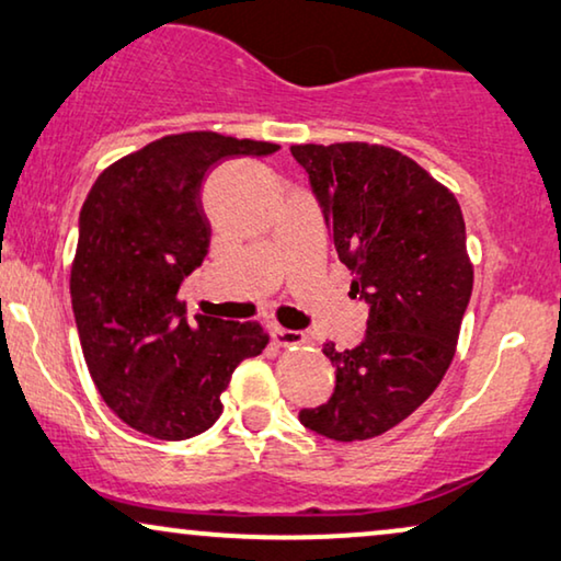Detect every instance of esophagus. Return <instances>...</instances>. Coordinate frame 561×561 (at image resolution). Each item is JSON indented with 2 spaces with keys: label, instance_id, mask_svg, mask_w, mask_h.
Returning <instances> with one entry per match:
<instances>
[{
  "label": "esophagus",
  "instance_id": "34e87169",
  "mask_svg": "<svg viewBox=\"0 0 561 561\" xmlns=\"http://www.w3.org/2000/svg\"><path fill=\"white\" fill-rule=\"evenodd\" d=\"M270 337L274 345H282V348H287V345H299L305 343V335L297 333V330H287V328H279L274 325L270 328Z\"/></svg>",
  "mask_w": 561,
  "mask_h": 561
}]
</instances>
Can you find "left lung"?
<instances>
[{
	"instance_id": "8db88e82",
	"label": "left lung",
	"mask_w": 561,
	"mask_h": 561,
	"mask_svg": "<svg viewBox=\"0 0 561 561\" xmlns=\"http://www.w3.org/2000/svg\"><path fill=\"white\" fill-rule=\"evenodd\" d=\"M289 152L353 272V297L368 305L356 348L322 345L335 391L299 422L337 442L378 437L422 407L453 363L472 291L460 203L391 147L341 141Z\"/></svg>"
}]
</instances>
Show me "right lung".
I'll use <instances>...</instances> for the list:
<instances>
[{
	"label": "right lung",
	"instance_id": "add662e5",
	"mask_svg": "<svg viewBox=\"0 0 561 561\" xmlns=\"http://www.w3.org/2000/svg\"><path fill=\"white\" fill-rule=\"evenodd\" d=\"M277 149L216 131L170 134L106 168L83 203L70 270L78 337L106 407L141 435L172 442L213 427L236 366L270 343L259 322H187L178 291L210 247L205 172Z\"/></svg>",
	"mask_w": 561,
	"mask_h": 561
}]
</instances>
